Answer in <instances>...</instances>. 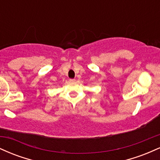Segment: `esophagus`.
<instances>
[{
  "instance_id": "1",
  "label": "esophagus",
  "mask_w": 160,
  "mask_h": 160,
  "mask_svg": "<svg viewBox=\"0 0 160 160\" xmlns=\"http://www.w3.org/2000/svg\"><path fill=\"white\" fill-rule=\"evenodd\" d=\"M75 80H75V79H70L69 81H70V82H74Z\"/></svg>"
}]
</instances>
